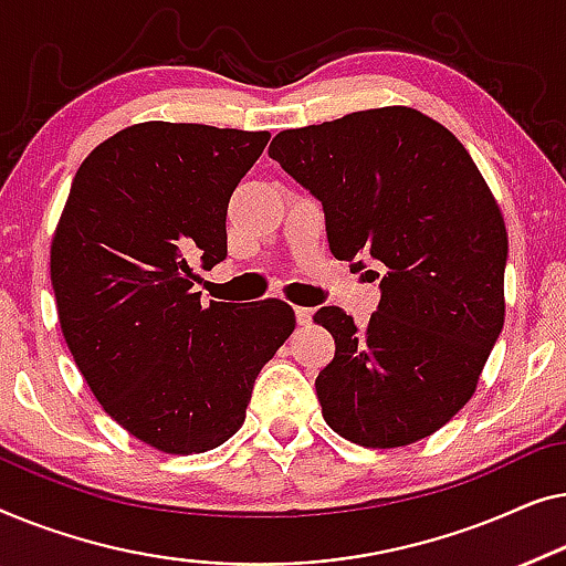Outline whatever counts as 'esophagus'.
<instances>
[{
    "instance_id": "1",
    "label": "esophagus",
    "mask_w": 566,
    "mask_h": 566,
    "mask_svg": "<svg viewBox=\"0 0 566 566\" xmlns=\"http://www.w3.org/2000/svg\"><path fill=\"white\" fill-rule=\"evenodd\" d=\"M294 317H297L300 325H310V323H313V310H310V307H297V310H294Z\"/></svg>"
}]
</instances>
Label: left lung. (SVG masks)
<instances>
[{
  "label": "left lung",
  "mask_w": 566,
  "mask_h": 566,
  "mask_svg": "<svg viewBox=\"0 0 566 566\" xmlns=\"http://www.w3.org/2000/svg\"><path fill=\"white\" fill-rule=\"evenodd\" d=\"M269 156L321 200L333 256L385 272L369 269L381 300L366 328L340 307L313 315L336 338L315 379L325 423L369 449L436 433L472 400L505 323L507 233L488 181L412 107L282 130Z\"/></svg>",
  "instance_id": "obj_1"
}]
</instances>
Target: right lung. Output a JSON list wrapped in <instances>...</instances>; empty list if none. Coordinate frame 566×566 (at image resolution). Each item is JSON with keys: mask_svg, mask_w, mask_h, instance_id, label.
Returning a JSON list of instances; mask_svg holds the SVG:
<instances>
[{"mask_svg": "<svg viewBox=\"0 0 566 566\" xmlns=\"http://www.w3.org/2000/svg\"><path fill=\"white\" fill-rule=\"evenodd\" d=\"M272 135L140 123L78 166L51 243L66 346L97 402L164 453H202L245 420L294 331L282 300L202 305L192 264L228 256V202Z\"/></svg>", "mask_w": 566, "mask_h": 566, "instance_id": "right-lung-1", "label": "right lung"}]
</instances>
